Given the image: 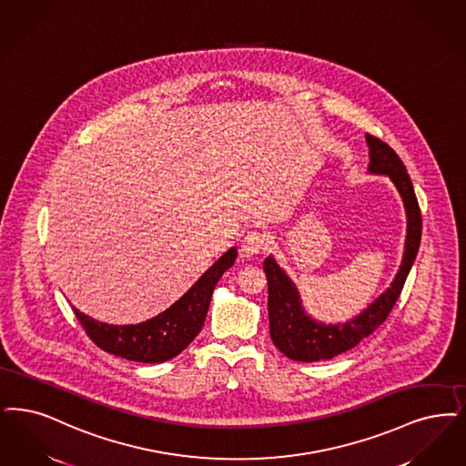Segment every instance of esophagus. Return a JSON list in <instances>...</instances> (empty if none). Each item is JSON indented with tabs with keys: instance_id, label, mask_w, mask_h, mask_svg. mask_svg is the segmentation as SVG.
<instances>
[{
	"instance_id": "obj_1",
	"label": "esophagus",
	"mask_w": 466,
	"mask_h": 466,
	"mask_svg": "<svg viewBox=\"0 0 466 466\" xmlns=\"http://www.w3.org/2000/svg\"><path fill=\"white\" fill-rule=\"evenodd\" d=\"M267 249V239L260 232H248L241 242V255L246 258H251L258 255L260 251Z\"/></svg>"
}]
</instances>
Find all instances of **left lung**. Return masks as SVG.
Masks as SVG:
<instances>
[{"label": "left lung", "instance_id": "8db88e82", "mask_svg": "<svg viewBox=\"0 0 466 466\" xmlns=\"http://www.w3.org/2000/svg\"><path fill=\"white\" fill-rule=\"evenodd\" d=\"M366 144L370 147L368 173L389 177L406 211L408 228L400 267L391 280L390 288H387L360 314L345 322L328 324L317 320L305 310L297 284L272 255L267 257L263 261V270L268 282L270 338L280 352L293 360H328L354 349L359 341L371 335L387 320L416 260L421 241V213L410 175L399 156L385 142L366 135Z\"/></svg>", "mask_w": 466, "mask_h": 466}]
</instances>
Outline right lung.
<instances>
[{
    "label": "right lung",
    "instance_id": "right-lung-1",
    "mask_svg": "<svg viewBox=\"0 0 466 466\" xmlns=\"http://www.w3.org/2000/svg\"><path fill=\"white\" fill-rule=\"evenodd\" d=\"M238 249L232 246L192 284L184 297L146 322L114 326L95 320L77 309H75L76 317L102 350L144 364L165 362L180 354L199 335L213 289L225 270L234 265Z\"/></svg>",
    "mask_w": 466,
    "mask_h": 466
}]
</instances>
